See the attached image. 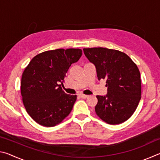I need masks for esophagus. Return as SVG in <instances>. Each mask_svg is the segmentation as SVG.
Returning <instances> with one entry per match:
<instances>
[{"mask_svg": "<svg viewBox=\"0 0 160 160\" xmlns=\"http://www.w3.org/2000/svg\"><path fill=\"white\" fill-rule=\"evenodd\" d=\"M80 97H81V98H82V99H86L87 97H88V95H86V94H80Z\"/></svg>", "mask_w": 160, "mask_h": 160, "instance_id": "34e87169", "label": "esophagus"}]
</instances>
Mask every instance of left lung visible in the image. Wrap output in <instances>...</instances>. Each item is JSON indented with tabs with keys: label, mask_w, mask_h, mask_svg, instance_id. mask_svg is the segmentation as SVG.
Listing matches in <instances>:
<instances>
[{
	"label": "left lung",
	"mask_w": 160,
	"mask_h": 160,
	"mask_svg": "<svg viewBox=\"0 0 160 160\" xmlns=\"http://www.w3.org/2000/svg\"><path fill=\"white\" fill-rule=\"evenodd\" d=\"M83 51L95 65L98 79L107 80V94L97 96V115L112 125L128 120L141 98V79L137 65L118 50L94 47L83 48Z\"/></svg>",
	"instance_id": "1"
}]
</instances>
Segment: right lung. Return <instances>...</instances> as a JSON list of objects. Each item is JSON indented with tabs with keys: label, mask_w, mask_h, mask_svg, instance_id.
<instances>
[{
	"label": "right lung",
	"mask_w": 160,
	"mask_h": 160,
	"mask_svg": "<svg viewBox=\"0 0 160 160\" xmlns=\"http://www.w3.org/2000/svg\"><path fill=\"white\" fill-rule=\"evenodd\" d=\"M80 48H58L37 54L22 75L20 90L28 114L39 125L55 126L71 112L76 95L65 93L63 83L71 64L82 56Z\"/></svg>",
	"instance_id": "obj_1"
}]
</instances>
